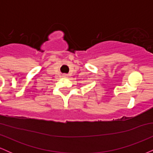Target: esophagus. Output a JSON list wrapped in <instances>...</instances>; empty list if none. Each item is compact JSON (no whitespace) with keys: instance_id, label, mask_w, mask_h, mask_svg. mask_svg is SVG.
I'll return each mask as SVG.
<instances>
[{"instance_id":"obj_1","label":"esophagus","mask_w":153,"mask_h":153,"mask_svg":"<svg viewBox=\"0 0 153 153\" xmlns=\"http://www.w3.org/2000/svg\"><path fill=\"white\" fill-rule=\"evenodd\" d=\"M62 78H68V74H63L62 75Z\"/></svg>"}]
</instances>
